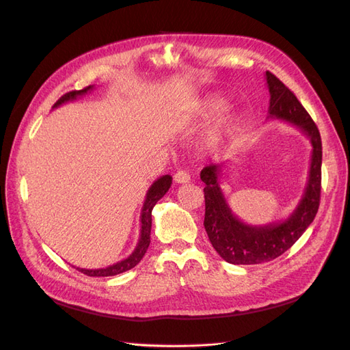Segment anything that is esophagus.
I'll use <instances>...</instances> for the list:
<instances>
[{
    "label": "esophagus",
    "mask_w": 350,
    "mask_h": 350,
    "mask_svg": "<svg viewBox=\"0 0 350 350\" xmlns=\"http://www.w3.org/2000/svg\"><path fill=\"white\" fill-rule=\"evenodd\" d=\"M174 179H175V183H178V184H187V183H189L191 176H189V174L185 172V171H178L174 175Z\"/></svg>",
    "instance_id": "34e87169"
}]
</instances>
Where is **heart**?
Wrapping results in <instances>:
<instances>
[{
  "label": "heart",
  "mask_w": 350,
  "mask_h": 350,
  "mask_svg": "<svg viewBox=\"0 0 350 350\" xmlns=\"http://www.w3.org/2000/svg\"><path fill=\"white\" fill-rule=\"evenodd\" d=\"M224 108H225L224 100L216 99V98H208L198 105L197 115L201 121H208L224 111ZM235 129H237V116L234 113L226 115L225 118H221L215 129L210 131L208 143L211 146H217L220 143H224V140L228 139V137L235 131Z\"/></svg>",
  "instance_id": "obj_1"
}]
</instances>
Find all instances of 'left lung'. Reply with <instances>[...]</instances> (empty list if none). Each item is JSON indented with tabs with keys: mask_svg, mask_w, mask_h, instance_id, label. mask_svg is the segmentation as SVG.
<instances>
[{
	"mask_svg": "<svg viewBox=\"0 0 350 350\" xmlns=\"http://www.w3.org/2000/svg\"><path fill=\"white\" fill-rule=\"evenodd\" d=\"M266 80L270 93L269 118L295 125L311 142L308 183L299 204L288 219L256 226L243 224L232 213L219 183L224 163L208 165L201 171L200 178L206 184L204 228L211 245L230 264H260L278 258L302 237L320 206L323 161L320 131L301 102L274 74L266 71Z\"/></svg>",
	"mask_w": 350,
	"mask_h": 350,
	"instance_id": "1",
	"label": "left lung"
}]
</instances>
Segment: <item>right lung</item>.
<instances>
[{"mask_svg": "<svg viewBox=\"0 0 350 350\" xmlns=\"http://www.w3.org/2000/svg\"><path fill=\"white\" fill-rule=\"evenodd\" d=\"M93 89H94V86H88L86 89H83V90L68 92V93L64 94V96H61L58 99V102L54 105V108L61 107L62 103L76 100L77 98L84 96V94L89 93ZM171 184H172V176L171 175H163L161 178H157L156 181L152 184V187L147 189L146 200H144L143 208H142V216H140V221H142L140 238H139V242H137V247L134 248V251L130 254L129 257L112 264V266L105 267V269H80V267H77V270L81 271L83 274L92 276V278H108V276H116V274L124 273L126 270H131L133 267H135L137 264L142 261L147 248H149V245H150L152 210H153V207H154L157 201L167 193V189L171 188Z\"/></svg>", "mask_w": 350, "mask_h": 350, "instance_id": "obj_1", "label": "right lung"}]
</instances>
